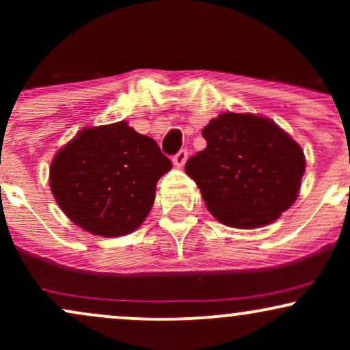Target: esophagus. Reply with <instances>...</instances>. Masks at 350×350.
Here are the masks:
<instances>
[{
	"label": "esophagus",
	"mask_w": 350,
	"mask_h": 350,
	"mask_svg": "<svg viewBox=\"0 0 350 350\" xmlns=\"http://www.w3.org/2000/svg\"><path fill=\"white\" fill-rule=\"evenodd\" d=\"M186 161H187V150H180L178 154L172 158V163H174V166L178 167H183L184 164H186Z\"/></svg>",
	"instance_id": "34e87169"
}]
</instances>
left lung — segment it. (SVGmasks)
<instances>
[{
  "label": "left lung",
  "instance_id": "1",
  "mask_svg": "<svg viewBox=\"0 0 350 350\" xmlns=\"http://www.w3.org/2000/svg\"><path fill=\"white\" fill-rule=\"evenodd\" d=\"M206 150L191 156L186 174L206 207L235 228L268 226L299 194L306 159L301 146L270 118L222 113L202 130Z\"/></svg>",
  "mask_w": 350,
  "mask_h": 350
}]
</instances>
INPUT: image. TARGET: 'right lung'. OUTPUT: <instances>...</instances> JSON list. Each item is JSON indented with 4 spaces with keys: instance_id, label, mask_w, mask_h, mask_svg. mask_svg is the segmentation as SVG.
I'll return each instance as SVG.
<instances>
[{
    "instance_id": "right-lung-1",
    "label": "right lung",
    "mask_w": 350,
    "mask_h": 350,
    "mask_svg": "<svg viewBox=\"0 0 350 350\" xmlns=\"http://www.w3.org/2000/svg\"><path fill=\"white\" fill-rule=\"evenodd\" d=\"M172 167L126 122L80 130L54 156L51 191L75 226L100 237L131 234L150 214L156 183Z\"/></svg>"
}]
</instances>
